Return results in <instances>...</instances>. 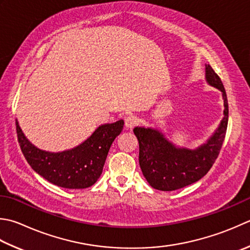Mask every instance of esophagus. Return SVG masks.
Here are the masks:
<instances>
[{"instance_id":"obj_1","label":"esophagus","mask_w":250,"mask_h":250,"mask_svg":"<svg viewBox=\"0 0 250 250\" xmlns=\"http://www.w3.org/2000/svg\"><path fill=\"white\" fill-rule=\"evenodd\" d=\"M139 122H140V119L138 118V117L133 116V115H130V116H128L125 118V128L132 129V128H134L135 125H138Z\"/></svg>"}]
</instances>
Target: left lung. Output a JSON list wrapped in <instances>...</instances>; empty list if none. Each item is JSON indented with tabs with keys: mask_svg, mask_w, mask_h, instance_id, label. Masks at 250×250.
Instances as JSON below:
<instances>
[{
	"mask_svg": "<svg viewBox=\"0 0 250 250\" xmlns=\"http://www.w3.org/2000/svg\"><path fill=\"white\" fill-rule=\"evenodd\" d=\"M206 80L222 92L224 117L219 128L206 144L196 149L179 148L158 130L136 126L133 132L139 141V163L151 188L174 190L197 182L206 175L221 150L227 134L229 104L223 83L210 65H206Z\"/></svg>",
	"mask_w": 250,
	"mask_h": 250,
	"instance_id": "1",
	"label": "left lung"
}]
</instances>
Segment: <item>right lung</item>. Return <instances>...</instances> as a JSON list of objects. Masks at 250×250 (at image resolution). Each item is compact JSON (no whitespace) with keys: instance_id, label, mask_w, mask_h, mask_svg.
<instances>
[{"instance_id":"right-lung-1","label":"right lung","mask_w":250,"mask_h":250,"mask_svg":"<svg viewBox=\"0 0 250 250\" xmlns=\"http://www.w3.org/2000/svg\"><path fill=\"white\" fill-rule=\"evenodd\" d=\"M124 125V120L103 125L82 144L61 153L37 148L23 135L17 120L16 131L24 158L37 173L57 187L86 188L101 177L110 146Z\"/></svg>"}]
</instances>
